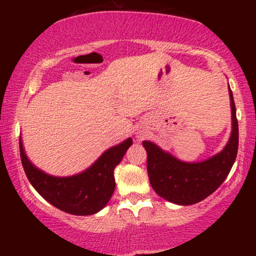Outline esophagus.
Segmentation results:
<instances>
[{
  "label": "esophagus",
  "mask_w": 256,
  "mask_h": 256,
  "mask_svg": "<svg viewBox=\"0 0 256 256\" xmlns=\"http://www.w3.org/2000/svg\"><path fill=\"white\" fill-rule=\"evenodd\" d=\"M138 138H140H140H142V136H140V134H138Z\"/></svg>",
  "instance_id": "1"
}]
</instances>
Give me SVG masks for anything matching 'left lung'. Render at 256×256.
Instances as JSON below:
<instances>
[{
	"mask_svg": "<svg viewBox=\"0 0 256 256\" xmlns=\"http://www.w3.org/2000/svg\"><path fill=\"white\" fill-rule=\"evenodd\" d=\"M232 112V134L224 150L202 162L179 161L154 143L143 140L146 150L149 182L158 196L177 204H198L222 184L234 165L238 150V122L232 91L228 86Z\"/></svg>",
	"mask_w": 256,
	"mask_h": 256,
	"instance_id": "left-lung-1",
	"label": "left lung"
}]
</instances>
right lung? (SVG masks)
<instances>
[{"instance_id": "add662e5", "label": "right lung", "mask_w": 256, "mask_h": 256, "mask_svg": "<svg viewBox=\"0 0 256 256\" xmlns=\"http://www.w3.org/2000/svg\"><path fill=\"white\" fill-rule=\"evenodd\" d=\"M131 144L132 138H128L104 152L86 171L60 178L46 174L32 165L19 140L22 164L32 186L54 207L74 216H91L108 204L116 189L114 168Z\"/></svg>"}]
</instances>
